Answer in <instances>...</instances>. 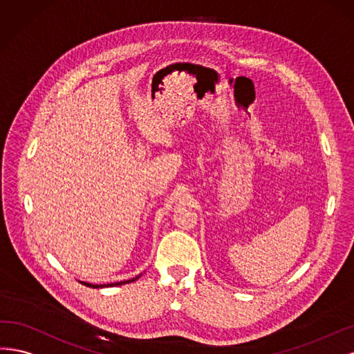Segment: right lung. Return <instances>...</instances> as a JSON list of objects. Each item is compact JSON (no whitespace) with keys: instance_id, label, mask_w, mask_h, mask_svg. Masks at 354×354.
Returning a JSON list of instances; mask_svg holds the SVG:
<instances>
[{"instance_id":"obj_1","label":"right lung","mask_w":354,"mask_h":354,"mask_svg":"<svg viewBox=\"0 0 354 354\" xmlns=\"http://www.w3.org/2000/svg\"><path fill=\"white\" fill-rule=\"evenodd\" d=\"M141 275H142V273H140L138 277L131 278V279H127V281H120V282H111V283H101V285H98V283H89V282H84V281H79V282L84 283V285H86V287H89V288H106V287H118V285H123V283H129V282H133V281L138 279Z\"/></svg>"}]
</instances>
